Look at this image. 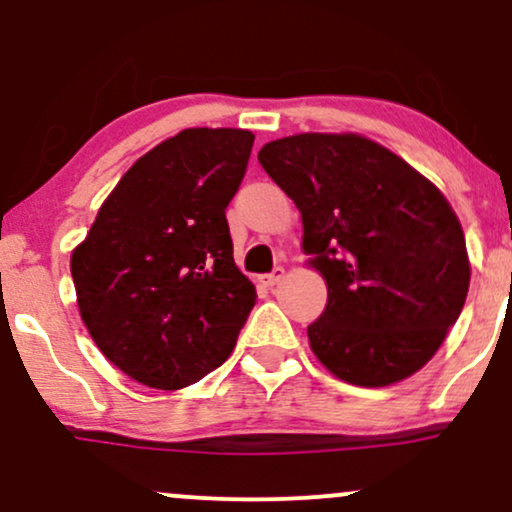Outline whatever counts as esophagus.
<instances>
[{"label": "esophagus", "instance_id": "obj_1", "mask_svg": "<svg viewBox=\"0 0 512 512\" xmlns=\"http://www.w3.org/2000/svg\"><path fill=\"white\" fill-rule=\"evenodd\" d=\"M284 267H274L272 269V272H269V274H262L260 276V281H262V284L264 286H276V284H279V281L281 279H284Z\"/></svg>", "mask_w": 512, "mask_h": 512}]
</instances>
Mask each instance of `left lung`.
I'll return each mask as SVG.
<instances>
[{
  "mask_svg": "<svg viewBox=\"0 0 512 512\" xmlns=\"http://www.w3.org/2000/svg\"><path fill=\"white\" fill-rule=\"evenodd\" d=\"M262 168L303 216V250L327 281L308 327L322 366L361 387L409 378L443 344L469 291L455 211L409 163L358 134L262 146Z\"/></svg>",
  "mask_w": 512,
  "mask_h": 512,
  "instance_id": "1",
  "label": "left lung"
}]
</instances>
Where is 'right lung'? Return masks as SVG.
<instances>
[{
	"instance_id": "1",
	"label": "right lung",
	"mask_w": 512,
	"mask_h": 512,
	"mask_svg": "<svg viewBox=\"0 0 512 512\" xmlns=\"http://www.w3.org/2000/svg\"><path fill=\"white\" fill-rule=\"evenodd\" d=\"M248 129H185L144 154L72 252L79 313L110 363L180 390L231 356L255 305L233 262L226 207L248 170Z\"/></svg>"
}]
</instances>
